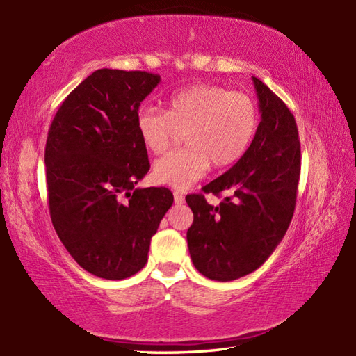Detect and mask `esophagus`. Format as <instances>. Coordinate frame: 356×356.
<instances>
[{
  "instance_id": "1",
  "label": "esophagus",
  "mask_w": 356,
  "mask_h": 356,
  "mask_svg": "<svg viewBox=\"0 0 356 356\" xmlns=\"http://www.w3.org/2000/svg\"><path fill=\"white\" fill-rule=\"evenodd\" d=\"M174 202H176V203H184L185 202L184 194L180 193V191H174Z\"/></svg>"
}]
</instances>
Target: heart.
Instances as JSON below:
<instances>
[{
  "label": "heart",
  "instance_id": "heart-1",
  "mask_svg": "<svg viewBox=\"0 0 356 356\" xmlns=\"http://www.w3.org/2000/svg\"><path fill=\"white\" fill-rule=\"evenodd\" d=\"M259 128L251 96L216 84L188 86L168 97L166 110L143 105L136 130L149 153L162 154L179 133L186 147L154 163L156 182L184 191L205 176L209 163L226 168L245 156Z\"/></svg>",
  "mask_w": 356,
  "mask_h": 356
}]
</instances>
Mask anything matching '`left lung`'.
Wrapping results in <instances>:
<instances>
[{"label": "left lung", "mask_w": 356, "mask_h": 356, "mask_svg": "<svg viewBox=\"0 0 356 356\" xmlns=\"http://www.w3.org/2000/svg\"><path fill=\"white\" fill-rule=\"evenodd\" d=\"M261 120L245 156L213 182L207 194H231L209 205L203 194L186 195L194 220L186 232L191 260L202 275L231 282L269 259L292 220L301 170L298 128L286 104L252 78Z\"/></svg>", "instance_id": "left-lung-1"}]
</instances>
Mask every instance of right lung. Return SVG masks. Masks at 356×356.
<instances>
[{"label": "right lung", "mask_w": 356, "mask_h": 356, "mask_svg": "<svg viewBox=\"0 0 356 356\" xmlns=\"http://www.w3.org/2000/svg\"><path fill=\"white\" fill-rule=\"evenodd\" d=\"M159 82L156 73L96 70L65 97L49 128L53 228L81 268L105 280L145 266L151 237L174 202L168 188H136L149 170L136 113Z\"/></svg>", "instance_id": "right-lung-1"}]
</instances>
